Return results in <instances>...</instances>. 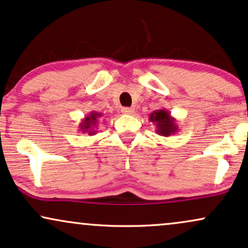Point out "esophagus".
<instances>
[{
  "label": "esophagus",
  "mask_w": 248,
  "mask_h": 248,
  "mask_svg": "<svg viewBox=\"0 0 248 248\" xmlns=\"http://www.w3.org/2000/svg\"><path fill=\"white\" fill-rule=\"evenodd\" d=\"M121 112L124 113V114H133V113L135 112V109H134V108H128V107H124V108L121 109Z\"/></svg>",
  "instance_id": "esophagus-1"
}]
</instances>
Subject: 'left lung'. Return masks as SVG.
<instances>
[{
  "mask_svg": "<svg viewBox=\"0 0 248 248\" xmlns=\"http://www.w3.org/2000/svg\"><path fill=\"white\" fill-rule=\"evenodd\" d=\"M149 120L156 126V132L158 135L169 137L174 135L179 130L177 119H174L171 115V112L168 109H156L149 115Z\"/></svg>",
  "mask_w": 248,
  "mask_h": 248,
  "instance_id": "left-lung-1",
  "label": "left lung"
}]
</instances>
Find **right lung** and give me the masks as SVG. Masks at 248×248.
Here are the masks:
<instances>
[{"mask_svg":"<svg viewBox=\"0 0 248 248\" xmlns=\"http://www.w3.org/2000/svg\"><path fill=\"white\" fill-rule=\"evenodd\" d=\"M103 115L101 113L92 111L89 113L88 115H85L82 119L80 124H78V132L89 134V135H94L97 134V128H98V119Z\"/></svg>","mask_w":248,"mask_h":248,"instance_id":"add662e5","label":"right lung"}]
</instances>
